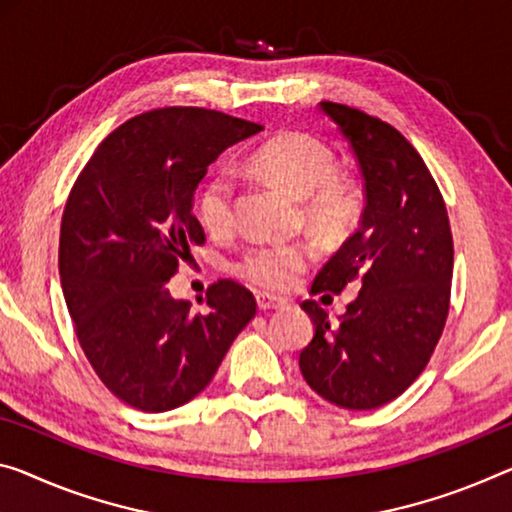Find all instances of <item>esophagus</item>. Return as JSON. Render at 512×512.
Instances as JSON below:
<instances>
[{
  "label": "esophagus",
  "mask_w": 512,
  "mask_h": 512,
  "mask_svg": "<svg viewBox=\"0 0 512 512\" xmlns=\"http://www.w3.org/2000/svg\"><path fill=\"white\" fill-rule=\"evenodd\" d=\"M256 304H258V309H261V311L283 309V306H286V302H283V300H277V297L265 295V293H258V295H256Z\"/></svg>",
  "instance_id": "1"
}]
</instances>
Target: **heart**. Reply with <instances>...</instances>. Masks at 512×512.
I'll use <instances>...</instances> for the list:
<instances>
[{
    "instance_id": "obj_1",
    "label": "heart",
    "mask_w": 512,
    "mask_h": 512,
    "mask_svg": "<svg viewBox=\"0 0 512 512\" xmlns=\"http://www.w3.org/2000/svg\"><path fill=\"white\" fill-rule=\"evenodd\" d=\"M245 167L302 199L306 222L325 233H338L357 215V192L350 180L334 174V153L304 132H283L249 153ZM235 185L226 174L210 176L196 196L203 229L224 235L233 226ZM316 258L309 242H254L235 261V272L258 288L288 293Z\"/></svg>"
}]
</instances>
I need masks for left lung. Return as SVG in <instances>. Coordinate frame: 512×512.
<instances>
[{"label":"left lung","mask_w":512,"mask_h":512,"mask_svg":"<svg viewBox=\"0 0 512 512\" xmlns=\"http://www.w3.org/2000/svg\"><path fill=\"white\" fill-rule=\"evenodd\" d=\"M357 157L366 206L355 235L329 258L311 293L359 288L338 322L302 302L316 334L300 355L309 387L345 410H375L421 375L444 332L453 235L426 162L393 125L320 102Z\"/></svg>","instance_id":"1"}]
</instances>
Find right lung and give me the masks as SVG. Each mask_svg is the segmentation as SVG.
<instances>
[{
  "mask_svg": "<svg viewBox=\"0 0 512 512\" xmlns=\"http://www.w3.org/2000/svg\"><path fill=\"white\" fill-rule=\"evenodd\" d=\"M263 125L203 107H162L119 125L77 176L61 217L59 274L86 359L141 412H167L208 387L256 316L238 281L206 290V313L167 281L206 242L192 215L212 162Z\"/></svg>",
  "mask_w": 512,
  "mask_h": 512,
  "instance_id": "obj_1",
  "label": "right lung"
}]
</instances>
